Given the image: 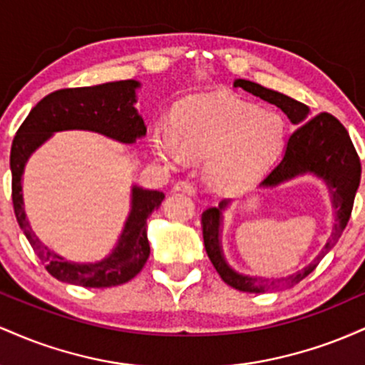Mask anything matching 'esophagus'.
I'll return each instance as SVG.
<instances>
[{"label": "esophagus", "instance_id": "obj_1", "mask_svg": "<svg viewBox=\"0 0 365 365\" xmlns=\"http://www.w3.org/2000/svg\"><path fill=\"white\" fill-rule=\"evenodd\" d=\"M175 192H185L188 195H194L195 194V187L194 183H190L188 180H180V182L175 183L173 187Z\"/></svg>", "mask_w": 365, "mask_h": 365}]
</instances>
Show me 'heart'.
Here are the masks:
<instances>
[{
    "label": "heart",
    "mask_w": 365,
    "mask_h": 365,
    "mask_svg": "<svg viewBox=\"0 0 365 365\" xmlns=\"http://www.w3.org/2000/svg\"><path fill=\"white\" fill-rule=\"evenodd\" d=\"M287 125L282 115L262 111L233 94H207L180 108L175 128L156 123L154 153L170 165L206 159L209 182L225 192L254 185L283 150Z\"/></svg>",
    "instance_id": "1"
}]
</instances>
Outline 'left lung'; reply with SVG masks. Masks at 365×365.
Returning <instances> with one entry per match:
<instances>
[{
  "label": "left lung",
  "instance_id": "left-lung-1",
  "mask_svg": "<svg viewBox=\"0 0 365 365\" xmlns=\"http://www.w3.org/2000/svg\"><path fill=\"white\" fill-rule=\"evenodd\" d=\"M233 87L250 92L264 101L274 104L290 118L293 125H299L287 142L283 158L262 180L261 187H276L287 180L299 177V175L312 173L324 180L331 192V202L334 207V226L329 240L326 242L321 252L309 266L290 276H283V278L247 276L237 273L228 266L223 249H221L220 230L221 212L228 206L230 200H221L217 207H209L202 212L200 225H202L204 247H206V252L212 266L216 267L217 274L226 284L233 287L235 290L249 293L284 290V288H292L293 284L300 283L305 276L311 274L321 262V259L333 249L338 238L341 237L343 230L350 220L354 199L360 183V159L346 128L340 123V120H336L329 113H319V115L309 118L311 113L305 104L288 98L282 92L266 89L259 83L244 81V78L233 82Z\"/></svg>",
  "mask_w": 365,
  "mask_h": 365
}]
</instances>
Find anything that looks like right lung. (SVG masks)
I'll list each match as a JSON object with an SVG mask.
<instances>
[{
  "instance_id": "add662e5",
  "label": "right lung",
  "mask_w": 365,
  "mask_h": 365,
  "mask_svg": "<svg viewBox=\"0 0 365 365\" xmlns=\"http://www.w3.org/2000/svg\"><path fill=\"white\" fill-rule=\"evenodd\" d=\"M139 86L137 81H120L54 91L32 108L16 130L10 153L11 200L16 221L48 273L60 282L86 288H108L127 283L139 274L150 254L145 228L148 217L161 206L165 194L133 185L132 209L113 252L98 262H68L48 249L32 232L22 197L25 163L54 132L61 130H91L125 144H133L144 137V120L133 108Z\"/></svg>"
}]
</instances>
